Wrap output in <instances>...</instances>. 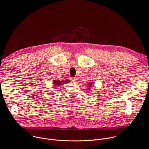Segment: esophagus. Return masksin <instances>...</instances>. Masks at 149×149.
I'll return each mask as SVG.
<instances>
[{
  "mask_svg": "<svg viewBox=\"0 0 149 149\" xmlns=\"http://www.w3.org/2000/svg\"><path fill=\"white\" fill-rule=\"evenodd\" d=\"M70 80L72 81V82H77V79L76 78H71Z\"/></svg>",
  "mask_w": 149,
  "mask_h": 149,
  "instance_id": "obj_1",
  "label": "esophagus"
}]
</instances>
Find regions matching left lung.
<instances>
[{
    "instance_id": "1",
    "label": "left lung",
    "mask_w": 149,
    "mask_h": 149,
    "mask_svg": "<svg viewBox=\"0 0 149 149\" xmlns=\"http://www.w3.org/2000/svg\"><path fill=\"white\" fill-rule=\"evenodd\" d=\"M90 85H91V84H90ZM89 86V87H89V88H88V89L90 90V87H91V86Z\"/></svg>"
}]
</instances>
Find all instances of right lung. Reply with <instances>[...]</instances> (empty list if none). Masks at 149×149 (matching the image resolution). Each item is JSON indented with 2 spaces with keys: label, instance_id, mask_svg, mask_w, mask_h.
<instances>
[{
  "label": "right lung",
  "instance_id": "add662e5",
  "mask_svg": "<svg viewBox=\"0 0 149 149\" xmlns=\"http://www.w3.org/2000/svg\"><path fill=\"white\" fill-rule=\"evenodd\" d=\"M53 81H54V84L56 86H60V85L62 84H64L63 82H65L63 81L62 82L61 81H59V80H57V81H56V80H53ZM69 81H68V80H66V81H65L66 82H68Z\"/></svg>",
  "mask_w": 149,
  "mask_h": 149
}]
</instances>
